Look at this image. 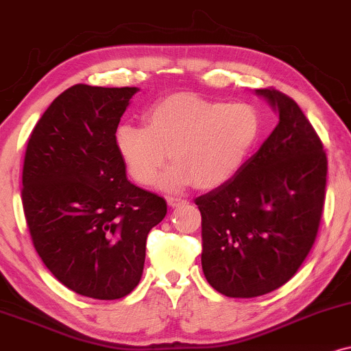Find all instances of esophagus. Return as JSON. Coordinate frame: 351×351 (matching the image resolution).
I'll return each mask as SVG.
<instances>
[{"mask_svg": "<svg viewBox=\"0 0 351 351\" xmlns=\"http://www.w3.org/2000/svg\"><path fill=\"white\" fill-rule=\"evenodd\" d=\"M167 202H168V206H170V208H176V206L186 202V199H183V197H176V196H168Z\"/></svg>", "mask_w": 351, "mask_h": 351, "instance_id": "esophagus-1", "label": "esophagus"}]
</instances>
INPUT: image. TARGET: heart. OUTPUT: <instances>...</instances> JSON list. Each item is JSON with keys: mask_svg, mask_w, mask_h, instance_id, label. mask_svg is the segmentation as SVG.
Segmentation results:
<instances>
[{"mask_svg": "<svg viewBox=\"0 0 351 351\" xmlns=\"http://www.w3.org/2000/svg\"><path fill=\"white\" fill-rule=\"evenodd\" d=\"M145 128L122 124L116 145L132 178L143 186L160 180L165 189L194 184L213 189L240 170L260 137V114L252 104L223 103L188 93L157 101L145 114Z\"/></svg>", "mask_w": 351, "mask_h": 351, "instance_id": "b5f03b06", "label": "heart"}]
</instances>
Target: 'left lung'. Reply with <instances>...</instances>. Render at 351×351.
<instances>
[{
  "instance_id": "1",
  "label": "left lung",
  "mask_w": 351,
  "mask_h": 351,
  "mask_svg": "<svg viewBox=\"0 0 351 351\" xmlns=\"http://www.w3.org/2000/svg\"><path fill=\"white\" fill-rule=\"evenodd\" d=\"M280 114L260 150L229 181L194 202L201 210L206 280L227 298L271 293L296 274L317 237L327 155L301 108L256 90Z\"/></svg>"
}]
</instances>
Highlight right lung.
<instances>
[{"instance_id":"1","label":"right lung","mask_w":351,"mask_h":351,"mask_svg":"<svg viewBox=\"0 0 351 351\" xmlns=\"http://www.w3.org/2000/svg\"><path fill=\"white\" fill-rule=\"evenodd\" d=\"M138 88L75 84L29 137L23 208L36 252L63 286L112 301L138 285L147 235L167 216L158 194L135 186L116 130Z\"/></svg>"}]
</instances>
